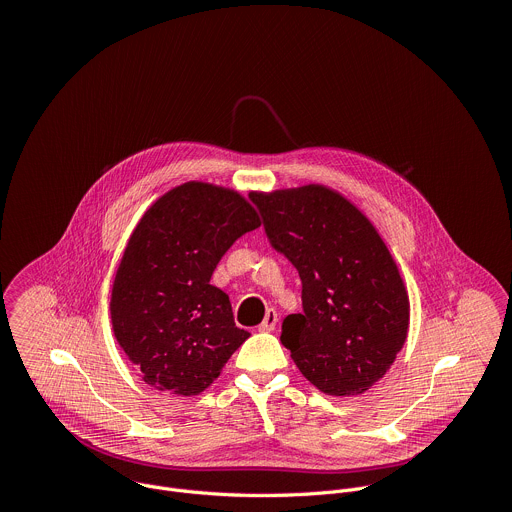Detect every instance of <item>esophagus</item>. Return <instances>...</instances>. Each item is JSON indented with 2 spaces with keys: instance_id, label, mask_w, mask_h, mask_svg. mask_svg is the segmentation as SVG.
<instances>
[{
  "instance_id": "1",
  "label": "esophagus",
  "mask_w": 512,
  "mask_h": 512,
  "mask_svg": "<svg viewBox=\"0 0 512 512\" xmlns=\"http://www.w3.org/2000/svg\"><path fill=\"white\" fill-rule=\"evenodd\" d=\"M277 325V311L275 309H267L265 319L259 325V331H273Z\"/></svg>"
}]
</instances>
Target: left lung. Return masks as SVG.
I'll use <instances>...</instances> for the list:
<instances>
[{
	"mask_svg": "<svg viewBox=\"0 0 512 512\" xmlns=\"http://www.w3.org/2000/svg\"><path fill=\"white\" fill-rule=\"evenodd\" d=\"M251 201L271 247L301 277L303 311L283 319L281 344L323 394H364L394 364L410 323L386 243L356 205L323 185L253 193Z\"/></svg>",
	"mask_w": 512,
	"mask_h": 512,
	"instance_id": "left-lung-1",
	"label": "left lung"
}]
</instances>
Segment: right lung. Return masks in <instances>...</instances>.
Instances as JSON below:
<instances>
[{
  "label": "right lung",
  "mask_w": 512,
  "mask_h": 512,
  "mask_svg": "<svg viewBox=\"0 0 512 512\" xmlns=\"http://www.w3.org/2000/svg\"><path fill=\"white\" fill-rule=\"evenodd\" d=\"M259 225L237 191L197 181L142 215L114 277L110 315L116 342L148 386L197 396L249 337L211 277L229 247Z\"/></svg>",
  "instance_id": "right-lung-1"
}]
</instances>
